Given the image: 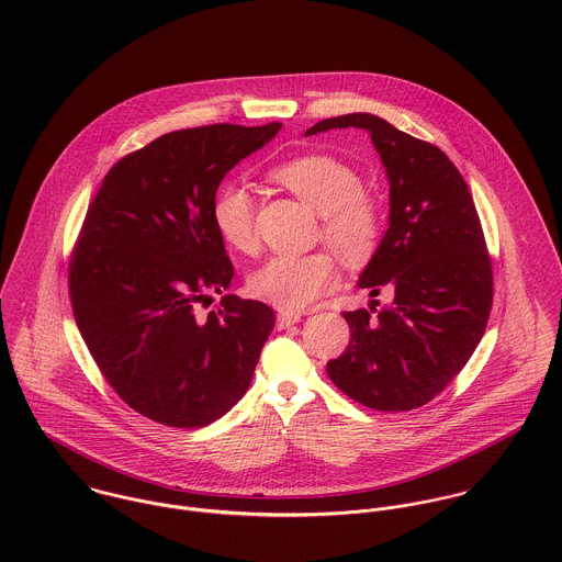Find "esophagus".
<instances>
[{"label": "esophagus", "instance_id": "esophagus-1", "mask_svg": "<svg viewBox=\"0 0 562 562\" xmlns=\"http://www.w3.org/2000/svg\"><path fill=\"white\" fill-rule=\"evenodd\" d=\"M301 314H296V312H281L279 316H277V326L279 328H285V326H290V324H296V322H301Z\"/></svg>", "mask_w": 562, "mask_h": 562}]
</instances>
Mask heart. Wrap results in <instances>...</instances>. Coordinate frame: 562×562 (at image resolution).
Returning <instances> with one entry per match:
<instances>
[{
  "instance_id": "b5f03b06",
  "label": "heart",
  "mask_w": 562,
  "mask_h": 562,
  "mask_svg": "<svg viewBox=\"0 0 562 562\" xmlns=\"http://www.w3.org/2000/svg\"><path fill=\"white\" fill-rule=\"evenodd\" d=\"M272 179L296 194L322 216V238L348 261H366L383 234V207L363 192L361 175L346 161L310 154L281 161ZM212 223L234 250L257 248L255 210L250 194L238 183H225L212 201ZM339 283L335 259L318 250L312 255H281L250 274L252 296L283 312H303Z\"/></svg>"
}]
</instances>
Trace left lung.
Masks as SVG:
<instances>
[{
  "mask_svg": "<svg viewBox=\"0 0 562 562\" xmlns=\"http://www.w3.org/2000/svg\"><path fill=\"white\" fill-rule=\"evenodd\" d=\"M361 127L390 177V229L359 279L394 303L344 312L348 348L326 374L348 398L374 411H411L441 394L474 355L493 305L491 255L470 188L435 145L381 116L355 112L307 130ZM374 305L379 301H372Z\"/></svg>",
  "mask_w": 562,
  "mask_h": 562,
  "instance_id": "obj_1",
  "label": "left lung"
}]
</instances>
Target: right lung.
Masks as SVG:
<instances>
[{
	"label": "right lung",
	"instance_id": "obj_1",
	"mask_svg": "<svg viewBox=\"0 0 562 562\" xmlns=\"http://www.w3.org/2000/svg\"><path fill=\"white\" fill-rule=\"evenodd\" d=\"M281 123H229L164 134L116 161L81 223L69 296L99 372L136 413L201 428L246 394L274 312L234 294L207 316L210 294L234 279L212 223L223 177Z\"/></svg>",
	"mask_w": 562,
	"mask_h": 562
}]
</instances>
